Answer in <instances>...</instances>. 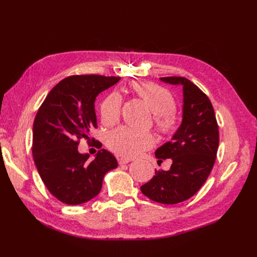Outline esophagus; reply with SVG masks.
I'll list each match as a JSON object with an SVG mask.
<instances>
[{
	"instance_id": "esophagus-1",
	"label": "esophagus",
	"mask_w": 257,
	"mask_h": 257,
	"mask_svg": "<svg viewBox=\"0 0 257 257\" xmlns=\"http://www.w3.org/2000/svg\"><path fill=\"white\" fill-rule=\"evenodd\" d=\"M130 161V159L129 158H125V157H119L118 159H117V163H118V165H126V164H128Z\"/></svg>"
}]
</instances>
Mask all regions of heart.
<instances>
[{"label":"heart","instance_id":"b5f03b06","mask_svg":"<svg viewBox=\"0 0 257 257\" xmlns=\"http://www.w3.org/2000/svg\"><path fill=\"white\" fill-rule=\"evenodd\" d=\"M132 90L144 101L155 115V127L160 136L173 137L179 127V119L175 114L176 101L165 87L154 83L133 82ZM121 107V99L116 92L108 94L100 105V114L103 124L110 126L116 123ZM153 138L148 133H141L127 127H118L106 137V145L115 154L134 158L140 156L153 146Z\"/></svg>","mask_w":257,"mask_h":257}]
</instances>
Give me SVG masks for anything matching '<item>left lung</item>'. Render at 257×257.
<instances>
[{"mask_svg":"<svg viewBox=\"0 0 257 257\" xmlns=\"http://www.w3.org/2000/svg\"><path fill=\"white\" fill-rule=\"evenodd\" d=\"M183 86L182 123L172 140L155 151L158 161L172 159L169 171L141 186L142 193L163 204H177L193 197L204 184L214 165L219 148V126L206 94L184 77L160 78Z\"/></svg>","mask_w":257,"mask_h":257,"instance_id":"8db88e82","label":"left lung"}]
</instances>
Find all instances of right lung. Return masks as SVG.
Returning a JSON list of instances; mask_svg holds the SVG:
<instances>
[{
  "label": "right lung",
  "instance_id": "1",
  "mask_svg": "<svg viewBox=\"0 0 257 257\" xmlns=\"http://www.w3.org/2000/svg\"><path fill=\"white\" fill-rule=\"evenodd\" d=\"M119 77L74 75L61 80L40 105L33 123L32 154L38 174L49 192L69 205L85 203L102 188L105 174L117 167L105 149L92 161L78 152L81 139L97 128L94 101L101 91L118 82ZM94 146L101 148L97 141Z\"/></svg>",
  "mask_w": 257,
  "mask_h": 257
}]
</instances>
